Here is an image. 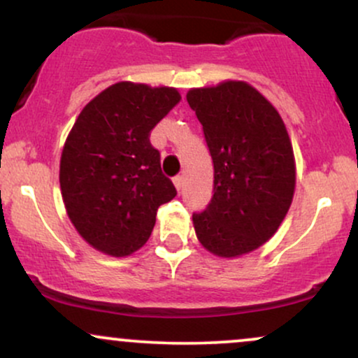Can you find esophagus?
<instances>
[{"instance_id":"34e87169","label":"esophagus","mask_w":358,"mask_h":358,"mask_svg":"<svg viewBox=\"0 0 358 358\" xmlns=\"http://www.w3.org/2000/svg\"><path fill=\"white\" fill-rule=\"evenodd\" d=\"M173 183H175L176 189H182V187H183V176L182 175H176L175 178H173Z\"/></svg>"}]
</instances>
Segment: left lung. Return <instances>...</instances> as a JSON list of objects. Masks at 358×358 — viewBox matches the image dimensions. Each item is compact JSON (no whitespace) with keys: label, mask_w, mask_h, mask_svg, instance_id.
<instances>
[{"label":"left lung","mask_w":358,"mask_h":358,"mask_svg":"<svg viewBox=\"0 0 358 358\" xmlns=\"http://www.w3.org/2000/svg\"><path fill=\"white\" fill-rule=\"evenodd\" d=\"M187 101L215 169L211 201L193 213L196 238L221 257L255 251L278 231L292 203L296 166L284 122L246 83L192 89Z\"/></svg>","instance_id":"left-lung-1"}]
</instances>
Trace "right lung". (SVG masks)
<instances>
[{
	"label": "right lung",
	"mask_w": 358,
	"mask_h": 358,
	"mask_svg": "<svg viewBox=\"0 0 358 358\" xmlns=\"http://www.w3.org/2000/svg\"><path fill=\"white\" fill-rule=\"evenodd\" d=\"M171 87L117 83L83 108L61 157L62 200L80 236L110 256L150 238L158 206L176 196L150 132L180 102Z\"/></svg>",
	"instance_id": "1"
}]
</instances>
